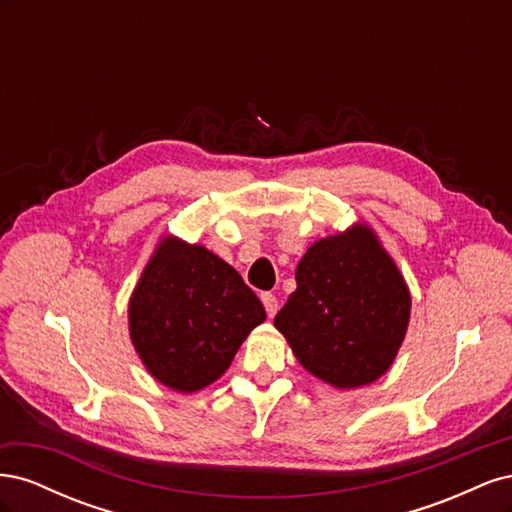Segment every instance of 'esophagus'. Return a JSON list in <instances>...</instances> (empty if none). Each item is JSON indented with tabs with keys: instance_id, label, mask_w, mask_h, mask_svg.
Here are the masks:
<instances>
[{
	"instance_id": "1",
	"label": "esophagus",
	"mask_w": 512,
	"mask_h": 512,
	"mask_svg": "<svg viewBox=\"0 0 512 512\" xmlns=\"http://www.w3.org/2000/svg\"><path fill=\"white\" fill-rule=\"evenodd\" d=\"M260 299H262V305H265V309H267V316H269V318H273V316L277 314V307H280V305H277L275 294L265 292V294H262Z\"/></svg>"
}]
</instances>
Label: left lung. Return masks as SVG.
Segmentation results:
<instances>
[{
  "mask_svg": "<svg viewBox=\"0 0 512 512\" xmlns=\"http://www.w3.org/2000/svg\"><path fill=\"white\" fill-rule=\"evenodd\" d=\"M294 280L273 324L309 374L342 391L384 376L404 344L412 297L374 228L356 222L314 241Z\"/></svg>",
  "mask_w": 512,
  "mask_h": 512,
  "instance_id": "left-lung-1",
  "label": "left lung"
}]
</instances>
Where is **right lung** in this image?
I'll list each match as a JSON object with an SVG mask.
<instances>
[{"label":"right lung","instance_id":"obj_1","mask_svg":"<svg viewBox=\"0 0 512 512\" xmlns=\"http://www.w3.org/2000/svg\"><path fill=\"white\" fill-rule=\"evenodd\" d=\"M265 318L228 262L175 235L158 241L128 303L138 359L160 384L185 395L222 378Z\"/></svg>","mask_w":512,"mask_h":512}]
</instances>
